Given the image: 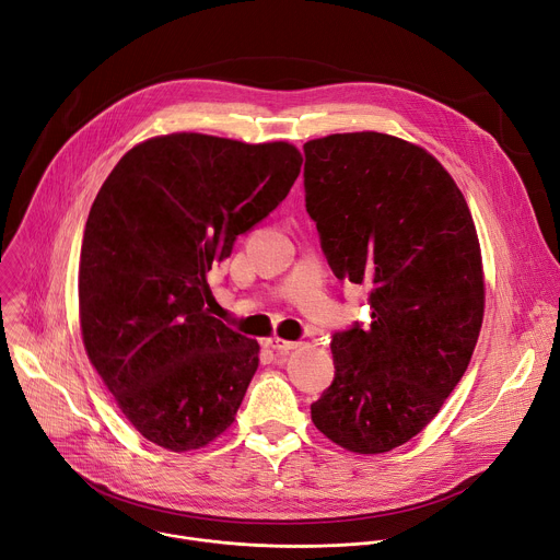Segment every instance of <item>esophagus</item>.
<instances>
[{
	"label": "esophagus",
	"instance_id": "1",
	"mask_svg": "<svg viewBox=\"0 0 560 560\" xmlns=\"http://www.w3.org/2000/svg\"><path fill=\"white\" fill-rule=\"evenodd\" d=\"M268 345L275 349V351H281V353H288V351H292V349H296V345L300 342H290V340H281V338H272V340H268Z\"/></svg>",
	"mask_w": 560,
	"mask_h": 560
}]
</instances>
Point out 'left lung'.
<instances>
[{"label": "left lung", "mask_w": 560, "mask_h": 560, "mask_svg": "<svg viewBox=\"0 0 560 560\" xmlns=\"http://www.w3.org/2000/svg\"><path fill=\"white\" fill-rule=\"evenodd\" d=\"M306 211L332 275L369 288L371 324L332 332L319 432L378 455L417 436L462 381L483 317L468 205L423 148L383 132L304 143Z\"/></svg>", "instance_id": "left-lung-1"}]
</instances>
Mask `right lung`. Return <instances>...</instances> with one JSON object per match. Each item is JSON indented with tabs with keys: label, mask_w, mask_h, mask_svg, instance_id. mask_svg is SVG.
Returning a JSON list of instances; mask_svg holds the SVG:
<instances>
[{
	"label": "right lung",
	"mask_w": 560,
	"mask_h": 560,
	"mask_svg": "<svg viewBox=\"0 0 560 560\" xmlns=\"http://www.w3.org/2000/svg\"><path fill=\"white\" fill-rule=\"evenodd\" d=\"M300 171L285 141L177 132L135 145L103 182L81 247L83 342L143 439L184 453L234 423L258 345L209 315L207 275Z\"/></svg>",
	"instance_id": "add662e5"
}]
</instances>
